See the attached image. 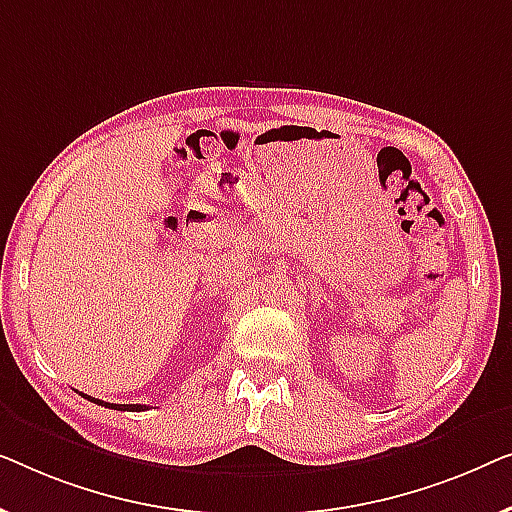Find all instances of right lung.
<instances>
[{
  "mask_svg": "<svg viewBox=\"0 0 512 512\" xmlns=\"http://www.w3.org/2000/svg\"><path fill=\"white\" fill-rule=\"evenodd\" d=\"M88 401H95L99 406H106V408H113V410H148V406H141V403H109V401H99L95 397H88V394H83Z\"/></svg>",
  "mask_w": 512,
  "mask_h": 512,
  "instance_id": "right-lung-1",
  "label": "right lung"
}]
</instances>
